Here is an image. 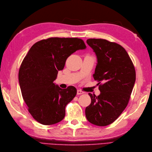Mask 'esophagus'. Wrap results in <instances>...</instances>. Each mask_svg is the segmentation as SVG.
<instances>
[{"label":"esophagus","instance_id":"esophagus-1","mask_svg":"<svg viewBox=\"0 0 152 152\" xmlns=\"http://www.w3.org/2000/svg\"><path fill=\"white\" fill-rule=\"evenodd\" d=\"M83 93H84V92L82 91V90H80V89L77 90V94L78 95H81V94H83Z\"/></svg>","mask_w":152,"mask_h":152}]
</instances>
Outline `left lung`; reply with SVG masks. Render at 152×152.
I'll list each match as a JSON object with an SVG mask.
<instances>
[{"mask_svg":"<svg viewBox=\"0 0 152 152\" xmlns=\"http://www.w3.org/2000/svg\"><path fill=\"white\" fill-rule=\"evenodd\" d=\"M87 43L97 57L93 78L98 82L101 94L89 93L91 102L86 116L92 124L106 126L124 112L129 101L136 80L133 61L121 45L105 39L90 38Z\"/></svg>","mask_w":152,"mask_h":152,"instance_id":"8db88e82","label":"left lung"}]
</instances>
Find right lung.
<instances>
[{
  "label": "right lung",
  "instance_id": "add662e5",
  "mask_svg": "<svg viewBox=\"0 0 152 152\" xmlns=\"http://www.w3.org/2000/svg\"><path fill=\"white\" fill-rule=\"evenodd\" d=\"M86 48L78 38L51 37L31 48L19 70V82L28 111L40 124L50 125L63 120L65 107L76 96L74 86L63 89L53 82L71 54Z\"/></svg>",
  "mask_w": 152,
  "mask_h": 152
}]
</instances>
